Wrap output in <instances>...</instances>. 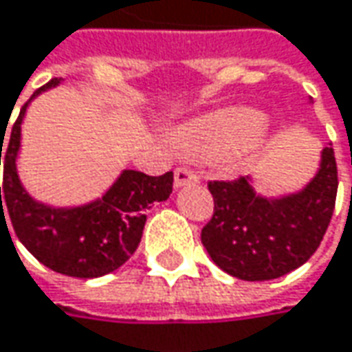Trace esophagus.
I'll use <instances>...</instances> for the list:
<instances>
[{"mask_svg":"<svg viewBox=\"0 0 352 352\" xmlns=\"http://www.w3.org/2000/svg\"><path fill=\"white\" fill-rule=\"evenodd\" d=\"M199 183V177L191 171V169H187V167H179L175 169V187H185V185H195Z\"/></svg>","mask_w":352,"mask_h":352,"instance_id":"34e87169","label":"esophagus"}]
</instances>
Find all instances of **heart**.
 <instances>
[{
  "instance_id": "1",
  "label": "heart",
  "mask_w": 352,
  "mask_h": 352,
  "mask_svg": "<svg viewBox=\"0 0 352 352\" xmlns=\"http://www.w3.org/2000/svg\"><path fill=\"white\" fill-rule=\"evenodd\" d=\"M263 129L265 117L258 111L233 107L185 125L175 139L189 155H225L249 145Z\"/></svg>"
}]
</instances>
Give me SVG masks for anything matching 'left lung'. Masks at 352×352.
<instances>
[{"label": "left lung", "mask_w": 352, "mask_h": 352, "mask_svg": "<svg viewBox=\"0 0 352 352\" xmlns=\"http://www.w3.org/2000/svg\"><path fill=\"white\" fill-rule=\"evenodd\" d=\"M333 147L320 151V167L299 193L263 197L249 177L209 181L213 217L201 243L219 269L243 280H271L295 271L319 249L337 199Z\"/></svg>", "instance_id": "8db88e82"}]
</instances>
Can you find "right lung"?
Masks as SVG:
<instances>
[{
    "mask_svg": "<svg viewBox=\"0 0 352 352\" xmlns=\"http://www.w3.org/2000/svg\"><path fill=\"white\" fill-rule=\"evenodd\" d=\"M55 85H59V79L39 87L32 99ZM32 99L21 107L11 127L8 149L3 151L0 219L6 221V209L17 239L33 257L55 273L77 279L103 277L119 269L139 247L147 221L145 211L157 201L169 199L173 191V171L151 177L125 169L105 195L81 207H50L35 201L23 189L15 167L21 145V121ZM1 147L3 141L0 143V165Z\"/></svg>",
    "mask_w": 352,
    "mask_h": 352,
    "instance_id": "obj_1",
    "label": "right lung"
}]
</instances>
